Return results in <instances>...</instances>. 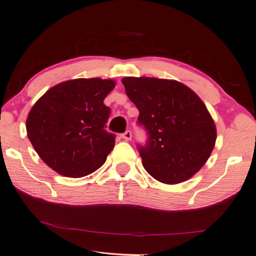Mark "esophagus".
I'll use <instances>...</instances> for the list:
<instances>
[{
  "instance_id": "obj_1",
  "label": "esophagus",
  "mask_w": 256,
  "mask_h": 256,
  "mask_svg": "<svg viewBox=\"0 0 256 256\" xmlns=\"http://www.w3.org/2000/svg\"><path fill=\"white\" fill-rule=\"evenodd\" d=\"M122 138H123L124 140H131V138H132V132L131 131H126V132H124L123 134H122Z\"/></svg>"
}]
</instances>
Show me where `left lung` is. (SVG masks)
<instances>
[{
  "label": "left lung",
  "instance_id": "obj_1",
  "mask_svg": "<svg viewBox=\"0 0 256 256\" xmlns=\"http://www.w3.org/2000/svg\"><path fill=\"white\" fill-rule=\"evenodd\" d=\"M122 82L139 110L138 123L148 134L146 145L138 146L146 172L166 184L192 178L208 161L217 139L203 100L175 80L126 76Z\"/></svg>",
  "mask_w": 256,
  "mask_h": 256
}]
</instances>
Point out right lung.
Segmentation results:
<instances>
[{
  "instance_id": "1",
  "label": "right lung",
  "mask_w": 256,
  "mask_h": 256,
  "mask_svg": "<svg viewBox=\"0 0 256 256\" xmlns=\"http://www.w3.org/2000/svg\"><path fill=\"white\" fill-rule=\"evenodd\" d=\"M116 82L75 78L48 89L26 118L28 140L40 159L67 178H82L106 162L114 134L106 131L110 108L103 103Z\"/></svg>"
}]
</instances>
